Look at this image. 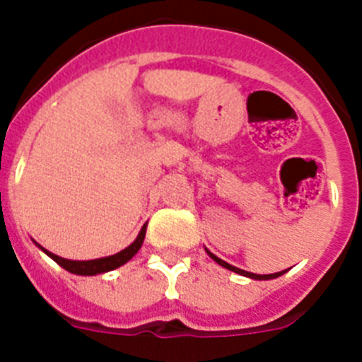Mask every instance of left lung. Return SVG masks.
<instances>
[{
	"mask_svg": "<svg viewBox=\"0 0 362 362\" xmlns=\"http://www.w3.org/2000/svg\"><path fill=\"white\" fill-rule=\"evenodd\" d=\"M206 254H209L210 257H212L214 261H216L217 264H221V267H223V268H226V270H232V272H235V274H239V276L250 277V279H257V281L276 279V277L283 276V274H284V270H283V272H277V274H267V276H259V274H252V272H246V270H241V268H235V267H232V264H228V263H226V261H223V259H219V257H217V255H214L212 252H209V250H206Z\"/></svg>",
	"mask_w": 362,
	"mask_h": 362,
	"instance_id": "obj_1",
	"label": "left lung"
}]
</instances>
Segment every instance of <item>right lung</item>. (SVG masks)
I'll return each mask as SVG.
<instances>
[{
  "instance_id": "add662e5",
  "label": "right lung",
  "mask_w": 362,
  "mask_h": 362,
  "mask_svg": "<svg viewBox=\"0 0 362 362\" xmlns=\"http://www.w3.org/2000/svg\"><path fill=\"white\" fill-rule=\"evenodd\" d=\"M145 233H146V225H143L141 232H139V235L136 238V241H134L130 246H127L124 250L117 252V254L114 255H108V257L92 259V261H72V259H63L59 257V255L52 254V252L45 250L43 246H40L37 243L36 245L40 246L41 250L49 255V257H52L59 267H63L66 272H70V274H78V276H95V274H105V272H110L114 270V268H119L121 264L130 261V259L137 254V250L141 248L143 241H145Z\"/></svg>"
}]
</instances>
